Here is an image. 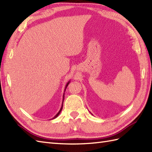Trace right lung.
I'll list each match as a JSON object with an SVG mask.
<instances>
[{
    "label": "right lung",
    "mask_w": 152,
    "mask_h": 152,
    "mask_svg": "<svg viewBox=\"0 0 152 152\" xmlns=\"http://www.w3.org/2000/svg\"><path fill=\"white\" fill-rule=\"evenodd\" d=\"M70 81H69V82H67V83H66V86H65V90H66V87H67L68 86V85L69 84V83H70ZM64 94H65V93L64 94H63V102H62V105H61V109H60V110L58 111V113L57 114H56L54 116V117H53L52 119H54V118H57L58 117V115L60 114V113H61V110H62V108H63V100H64Z\"/></svg>",
    "instance_id": "1"
}]
</instances>
